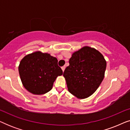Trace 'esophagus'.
<instances>
[{"instance_id": "esophagus-1", "label": "esophagus", "mask_w": 130, "mask_h": 130, "mask_svg": "<svg viewBox=\"0 0 130 130\" xmlns=\"http://www.w3.org/2000/svg\"><path fill=\"white\" fill-rule=\"evenodd\" d=\"M61 69H62V70H63V72H64V70H65V66L61 67Z\"/></svg>"}]
</instances>
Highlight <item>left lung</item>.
Returning a JSON list of instances; mask_svg holds the SVG:
<instances>
[{"label":"left lung","mask_w":130,"mask_h":130,"mask_svg":"<svg viewBox=\"0 0 130 130\" xmlns=\"http://www.w3.org/2000/svg\"><path fill=\"white\" fill-rule=\"evenodd\" d=\"M106 61L93 48L85 46L72 54L63 76L70 93L79 99L91 96L102 83Z\"/></svg>","instance_id":"left-lung-1"}]
</instances>
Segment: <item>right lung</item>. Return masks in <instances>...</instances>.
I'll list each match as a JSON object with an SVG mask.
<instances>
[{"instance_id":"right-lung-1","label":"right lung","mask_w":130,"mask_h":130,"mask_svg":"<svg viewBox=\"0 0 130 130\" xmlns=\"http://www.w3.org/2000/svg\"><path fill=\"white\" fill-rule=\"evenodd\" d=\"M18 70L23 86L34 95L47 93L52 89L56 78L63 74L57 59L40 51L25 56Z\"/></svg>"}]
</instances>
